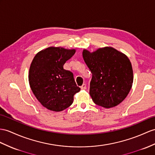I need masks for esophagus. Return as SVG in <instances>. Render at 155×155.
Segmentation results:
<instances>
[{
	"instance_id": "1",
	"label": "esophagus",
	"mask_w": 155,
	"mask_h": 155,
	"mask_svg": "<svg viewBox=\"0 0 155 155\" xmlns=\"http://www.w3.org/2000/svg\"><path fill=\"white\" fill-rule=\"evenodd\" d=\"M87 88V86H86V84H83L81 86V89H86Z\"/></svg>"
}]
</instances>
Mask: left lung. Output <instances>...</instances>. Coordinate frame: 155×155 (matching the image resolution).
<instances>
[{"instance_id": "1", "label": "left lung", "mask_w": 155, "mask_h": 155, "mask_svg": "<svg viewBox=\"0 0 155 155\" xmlns=\"http://www.w3.org/2000/svg\"><path fill=\"white\" fill-rule=\"evenodd\" d=\"M83 58L92 74L89 94L94 103L107 108L121 103L134 81L133 69L127 56L107 47L93 52L84 49Z\"/></svg>"}]
</instances>
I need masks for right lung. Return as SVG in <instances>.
I'll list each match as a JSON object with an SVG mask.
<instances>
[{
    "mask_svg": "<svg viewBox=\"0 0 155 155\" xmlns=\"http://www.w3.org/2000/svg\"><path fill=\"white\" fill-rule=\"evenodd\" d=\"M75 52V49L51 47L39 52L32 60L29 71L30 87L37 99L48 110H65L80 91L73 73L63 68Z\"/></svg>",
    "mask_w": 155,
    "mask_h": 155,
    "instance_id": "obj_1",
    "label": "right lung"
}]
</instances>
